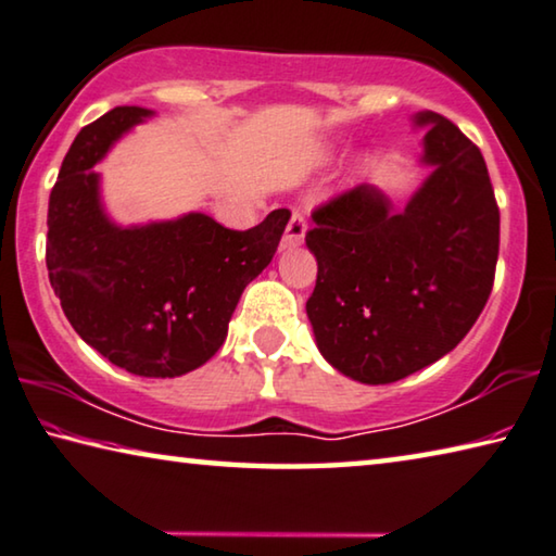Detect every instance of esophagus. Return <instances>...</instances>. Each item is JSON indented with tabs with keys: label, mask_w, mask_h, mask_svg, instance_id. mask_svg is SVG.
<instances>
[{
	"label": "esophagus",
	"mask_w": 556,
	"mask_h": 556,
	"mask_svg": "<svg viewBox=\"0 0 556 556\" xmlns=\"http://www.w3.org/2000/svg\"><path fill=\"white\" fill-rule=\"evenodd\" d=\"M305 241V218L300 212L290 214V222L286 226V233H283V241H280V249H295Z\"/></svg>",
	"instance_id": "1"
}]
</instances>
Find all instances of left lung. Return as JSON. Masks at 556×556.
<instances>
[{
  "instance_id": "obj_1",
  "label": "left lung",
  "mask_w": 556,
  "mask_h": 556,
  "mask_svg": "<svg viewBox=\"0 0 556 556\" xmlns=\"http://www.w3.org/2000/svg\"><path fill=\"white\" fill-rule=\"evenodd\" d=\"M429 177L404 208L375 185L313 214L317 350L362 384H391L448 354L493 290L500 212L480 150L443 115H414Z\"/></svg>"
}]
</instances>
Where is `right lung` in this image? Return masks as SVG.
Instances as JSON below:
<instances>
[{
    "mask_svg": "<svg viewBox=\"0 0 556 556\" xmlns=\"http://www.w3.org/2000/svg\"><path fill=\"white\" fill-rule=\"evenodd\" d=\"M152 115L117 105L73 140L49 197L47 268L80 340L130 375L172 379L222 348L243 288L276 256L290 212L276 208L249 231L224 229L202 212L115 224L93 167Z\"/></svg>",
    "mask_w": 556,
    "mask_h": 556,
    "instance_id": "add662e5",
    "label": "right lung"
}]
</instances>
